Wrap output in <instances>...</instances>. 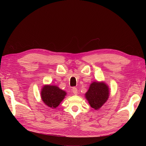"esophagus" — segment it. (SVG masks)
Instances as JSON below:
<instances>
[{
	"label": "esophagus",
	"instance_id": "obj_1",
	"mask_svg": "<svg viewBox=\"0 0 146 146\" xmlns=\"http://www.w3.org/2000/svg\"><path fill=\"white\" fill-rule=\"evenodd\" d=\"M72 91H73V93L74 94V95H77L78 94V89L76 88H73L72 89Z\"/></svg>",
	"mask_w": 146,
	"mask_h": 146
}]
</instances>
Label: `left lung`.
Instances as JSON below:
<instances>
[{
    "mask_svg": "<svg viewBox=\"0 0 146 146\" xmlns=\"http://www.w3.org/2000/svg\"><path fill=\"white\" fill-rule=\"evenodd\" d=\"M109 96V88L103 82L92 83L85 94V98L90 106L96 110L100 108L106 102Z\"/></svg>",
    "mask_w": 146,
    "mask_h": 146,
    "instance_id": "8db88e82",
    "label": "left lung"
}]
</instances>
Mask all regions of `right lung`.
I'll return each instance as SVG.
<instances>
[{
    "mask_svg": "<svg viewBox=\"0 0 146 146\" xmlns=\"http://www.w3.org/2000/svg\"><path fill=\"white\" fill-rule=\"evenodd\" d=\"M65 91L53 85H45L41 89V97L44 103L50 108H56L66 95Z\"/></svg>",
    "mask_w": 146,
    "mask_h": 146,
    "instance_id": "obj_1",
    "label": "right lung"
}]
</instances>
